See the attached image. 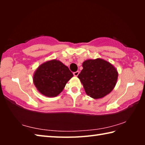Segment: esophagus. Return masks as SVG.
<instances>
[{
	"label": "esophagus",
	"instance_id": "obj_1",
	"mask_svg": "<svg viewBox=\"0 0 145 145\" xmlns=\"http://www.w3.org/2000/svg\"><path fill=\"white\" fill-rule=\"evenodd\" d=\"M78 74H79V72H78V71H77V72H73V75L75 76V77L78 76Z\"/></svg>",
	"mask_w": 145,
	"mask_h": 145
}]
</instances>
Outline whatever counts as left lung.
Here are the masks:
<instances>
[{
	"mask_svg": "<svg viewBox=\"0 0 145 145\" xmlns=\"http://www.w3.org/2000/svg\"><path fill=\"white\" fill-rule=\"evenodd\" d=\"M82 67L78 78L88 96L94 99H101L114 89L118 73L111 63L97 58L86 60Z\"/></svg>",
	"mask_w": 145,
	"mask_h": 145,
	"instance_id": "1",
	"label": "left lung"
}]
</instances>
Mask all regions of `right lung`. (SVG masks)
Segmentation results:
<instances>
[{"instance_id": "right-lung-1", "label": "right lung", "mask_w": 145, "mask_h": 145, "mask_svg": "<svg viewBox=\"0 0 145 145\" xmlns=\"http://www.w3.org/2000/svg\"><path fill=\"white\" fill-rule=\"evenodd\" d=\"M73 76L68 67L60 61H46L36 69L33 82L41 94L47 97H55L65 88Z\"/></svg>"}]
</instances>
